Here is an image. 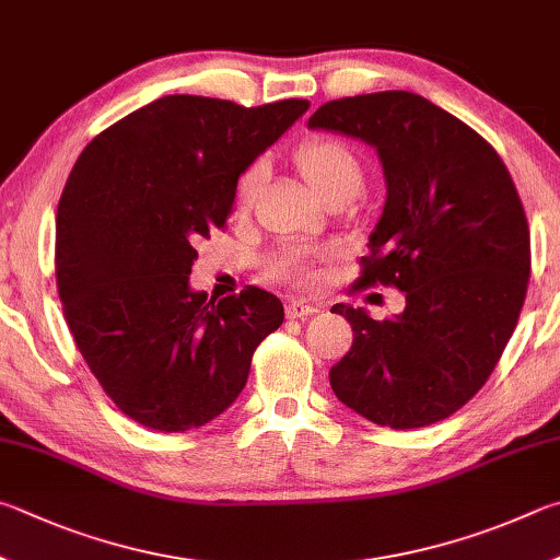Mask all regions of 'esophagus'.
I'll return each mask as SVG.
<instances>
[{"label": "esophagus", "instance_id": "esophagus-1", "mask_svg": "<svg viewBox=\"0 0 560 560\" xmlns=\"http://www.w3.org/2000/svg\"><path fill=\"white\" fill-rule=\"evenodd\" d=\"M318 313V306H313V303L306 301H289L287 303V315L289 318H308V315Z\"/></svg>", "mask_w": 560, "mask_h": 560}]
</instances>
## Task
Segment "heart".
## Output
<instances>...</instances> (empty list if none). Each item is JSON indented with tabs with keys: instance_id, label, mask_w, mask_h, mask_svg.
I'll use <instances>...</instances> for the list:
<instances>
[{
	"instance_id": "b5f03b06",
	"label": "heart",
	"mask_w": 560,
	"mask_h": 560,
	"mask_svg": "<svg viewBox=\"0 0 560 560\" xmlns=\"http://www.w3.org/2000/svg\"><path fill=\"white\" fill-rule=\"evenodd\" d=\"M296 166L301 176L306 178L311 190L320 200L328 196H348L352 198L362 183V166L354 151L345 147L338 139H311L303 141L296 149ZM264 176V161H254L245 171H242L235 186V206L242 210L247 208L257 186ZM313 259V252L291 247L281 252L277 259L269 264V271L277 279L287 281H306L308 279V261Z\"/></svg>"
}]
</instances>
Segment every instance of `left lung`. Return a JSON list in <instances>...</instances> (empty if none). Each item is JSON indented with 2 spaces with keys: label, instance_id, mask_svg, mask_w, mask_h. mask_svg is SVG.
Segmentation results:
<instances>
[{
  "label": "left lung",
  "instance_id": "obj_1",
  "mask_svg": "<svg viewBox=\"0 0 560 560\" xmlns=\"http://www.w3.org/2000/svg\"><path fill=\"white\" fill-rule=\"evenodd\" d=\"M308 129L377 151L386 200L360 281L406 296L386 320L335 303L354 340L332 392L396 431L448 419L492 374L526 299L532 242L510 171L475 129L406 90L332 100Z\"/></svg>",
  "mask_w": 560,
  "mask_h": 560
}]
</instances>
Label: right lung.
Wrapping results in <instances>:
<instances>
[{
	"mask_svg": "<svg viewBox=\"0 0 560 560\" xmlns=\"http://www.w3.org/2000/svg\"><path fill=\"white\" fill-rule=\"evenodd\" d=\"M308 107L166 95L78 156L56 215L58 296L90 372L131 421L164 433L206 425L283 323L273 293L208 301L188 273L196 242L225 228L242 171Z\"/></svg>",
	"mask_w": 560,
	"mask_h": 560,
	"instance_id": "obj_1",
	"label": "right lung"
}]
</instances>
